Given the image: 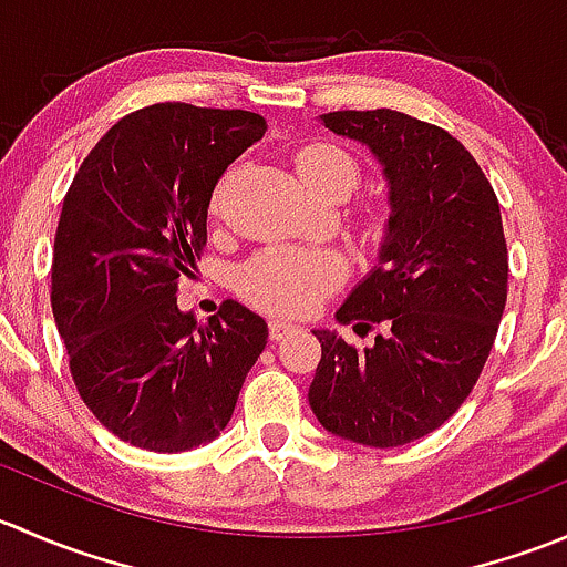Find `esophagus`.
<instances>
[{
	"label": "esophagus",
	"mask_w": 567,
	"mask_h": 567,
	"mask_svg": "<svg viewBox=\"0 0 567 567\" xmlns=\"http://www.w3.org/2000/svg\"><path fill=\"white\" fill-rule=\"evenodd\" d=\"M293 331H299L296 323H288V320H268V337H271V340H285V337L293 334Z\"/></svg>",
	"instance_id": "1"
}]
</instances>
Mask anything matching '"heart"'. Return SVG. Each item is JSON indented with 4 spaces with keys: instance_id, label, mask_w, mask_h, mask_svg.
Instances as JSON below:
<instances>
[{
    "instance_id": "1",
    "label": "heart",
    "mask_w": 567,
    "mask_h": 567,
    "mask_svg": "<svg viewBox=\"0 0 567 567\" xmlns=\"http://www.w3.org/2000/svg\"><path fill=\"white\" fill-rule=\"evenodd\" d=\"M299 173L310 192L342 186L357 188L359 167L334 145H312L296 156ZM216 205V199H214ZM370 236L379 238L386 227L384 210L370 216ZM346 279V260L337 251L305 247H268L257 251L238 271V290L247 301L274 316H307Z\"/></svg>"
}]
</instances>
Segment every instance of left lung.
<instances>
[{
  "mask_svg": "<svg viewBox=\"0 0 567 567\" xmlns=\"http://www.w3.org/2000/svg\"><path fill=\"white\" fill-rule=\"evenodd\" d=\"M323 125L373 153L386 181L375 266L337 310L370 348L316 329L310 409L334 436L400 447L442 427L477 384L507 301V244L491 183L455 136L394 109L329 112Z\"/></svg>",
  "mask_w": 567,
  "mask_h": 567,
  "instance_id": "8db88e82",
  "label": "left lung"
}]
</instances>
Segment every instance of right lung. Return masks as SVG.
I'll return each mask as SVG.
<instances>
[{"label":"right lung","instance_id":"obj_1","mask_svg":"<svg viewBox=\"0 0 567 567\" xmlns=\"http://www.w3.org/2000/svg\"><path fill=\"white\" fill-rule=\"evenodd\" d=\"M262 134L244 109L153 104L114 123L68 188L51 310L82 400L134 447L214 442L266 348V320L238 301L208 320L177 307L214 186Z\"/></svg>","mask_w":567,"mask_h":567}]
</instances>
